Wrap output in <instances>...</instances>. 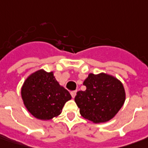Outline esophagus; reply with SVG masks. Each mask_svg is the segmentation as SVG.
I'll return each mask as SVG.
<instances>
[{
	"mask_svg": "<svg viewBox=\"0 0 148 148\" xmlns=\"http://www.w3.org/2000/svg\"><path fill=\"white\" fill-rule=\"evenodd\" d=\"M70 94H71V96H72V97H73V98H74V97H75V96H76V91L71 92H70Z\"/></svg>",
	"mask_w": 148,
	"mask_h": 148,
	"instance_id": "34e87169",
	"label": "esophagus"
}]
</instances>
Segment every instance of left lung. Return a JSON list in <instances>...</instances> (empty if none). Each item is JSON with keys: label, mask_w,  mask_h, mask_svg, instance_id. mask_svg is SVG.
I'll return each instance as SVG.
<instances>
[{"label": "left lung", "mask_w": 148, "mask_h": 148, "mask_svg": "<svg viewBox=\"0 0 148 148\" xmlns=\"http://www.w3.org/2000/svg\"><path fill=\"white\" fill-rule=\"evenodd\" d=\"M85 91L74 98L81 115L94 123L106 122L115 116L125 100L123 84L106 74H90L84 80Z\"/></svg>", "instance_id": "1"}]
</instances>
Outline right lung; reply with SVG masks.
Returning <instances> with one entry per match:
<instances>
[{"label":"right lung","instance_id":"right-lung-1","mask_svg":"<svg viewBox=\"0 0 148 148\" xmlns=\"http://www.w3.org/2000/svg\"><path fill=\"white\" fill-rule=\"evenodd\" d=\"M21 94L23 103L32 115L40 120L52 119L61 113L71 95L60 86L53 73L38 70L24 82Z\"/></svg>","mask_w":148,"mask_h":148}]
</instances>
